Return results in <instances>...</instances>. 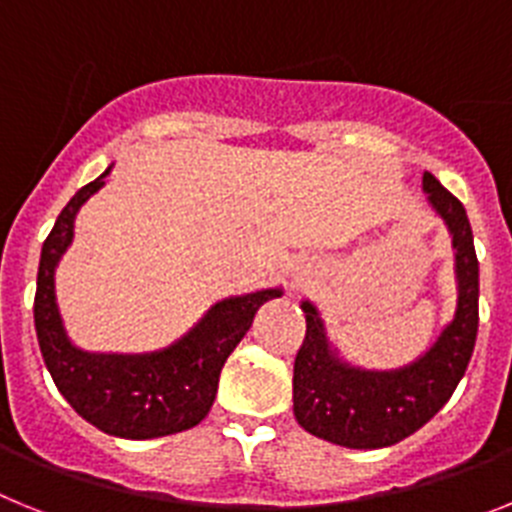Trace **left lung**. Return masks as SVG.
<instances>
[{
  "label": "left lung",
  "mask_w": 512,
  "mask_h": 512,
  "mask_svg": "<svg viewBox=\"0 0 512 512\" xmlns=\"http://www.w3.org/2000/svg\"><path fill=\"white\" fill-rule=\"evenodd\" d=\"M428 203L446 224L456 273V311L420 358L391 371L353 366L332 345L319 309L301 301L306 337L293 363V415L306 433L345 448H386L420 430L464 379L479 327V262L469 216L430 172Z\"/></svg>",
  "instance_id": "left-lung-1"
}]
</instances>
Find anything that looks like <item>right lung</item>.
<instances>
[{
    "label": "right lung",
    "instance_id": "obj_1",
    "mask_svg": "<svg viewBox=\"0 0 512 512\" xmlns=\"http://www.w3.org/2000/svg\"><path fill=\"white\" fill-rule=\"evenodd\" d=\"M113 164L77 190L43 242L35 288V332L56 389L79 417L102 433L146 441L193 428L211 410L231 350L252 327L265 301L283 288L221 299L180 340L151 353H90L69 340L56 304V268L74 239L79 208L105 185Z\"/></svg>",
    "mask_w": 512,
    "mask_h": 512
}]
</instances>
